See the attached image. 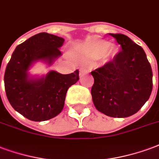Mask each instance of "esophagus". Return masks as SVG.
Listing matches in <instances>:
<instances>
[{
	"mask_svg": "<svg viewBox=\"0 0 159 159\" xmlns=\"http://www.w3.org/2000/svg\"><path fill=\"white\" fill-rule=\"evenodd\" d=\"M84 69L83 68H80V75H82V74H84Z\"/></svg>",
	"mask_w": 159,
	"mask_h": 159,
	"instance_id": "1",
	"label": "esophagus"
}]
</instances>
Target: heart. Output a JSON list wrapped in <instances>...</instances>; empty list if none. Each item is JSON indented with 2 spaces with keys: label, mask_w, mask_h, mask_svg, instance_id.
Wrapping results in <instances>:
<instances>
[{
  "label": "heart",
  "mask_w": 159,
  "mask_h": 159,
  "mask_svg": "<svg viewBox=\"0 0 159 159\" xmlns=\"http://www.w3.org/2000/svg\"><path fill=\"white\" fill-rule=\"evenodd\" d=\"M109 43L105 40H98L91 42L84 46V53L93 58H101L104 55H110L112 49L109 48Z\"/></svg>",
  "instance_id": "b5f03b06"
}]
</instances>
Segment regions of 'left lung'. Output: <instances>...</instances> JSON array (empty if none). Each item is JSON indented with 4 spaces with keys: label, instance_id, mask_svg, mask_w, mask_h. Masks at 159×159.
<instances>
[{
    "label": "left lung",
    "instance_id": "obj_1",
    "mask_svg": "<svg viewBox=\"0 0 159 159\" xmlns=\"http://www.w3.org/2000/svg\"><path fill=\"white\" fill-rule=\"evenodd\" d=\"M121 51L114 58L91 72V96L101 113L126 118L137 113L152 90V71L142 47L122 34H109Z\"/></svg>",
    "mask_w": 159,
    "mask_h": 159
}]
</instances>
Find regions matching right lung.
<instances>
[{
    "label": "right lung",
    "mask_w": 159,
    "mask_h": 159,
    "mask_svg": "<svg viewBox=\"0 0 159 159\" xmlns=\"http://www.w3.org/2000/svg\"><path fill=\"white\" fill-rule=\"evenodd\" d=\"M63 38L40 33L18 45L6 68L4 83L7 97L17 112L32 121H46L56 117L64 106L66 93L79 80V70L68 75L49 72L46 77L28 80L27 71L34 61L50 64L61 55Z\"/></svg>",
    "instance_id": "1"
}]
</instances>
